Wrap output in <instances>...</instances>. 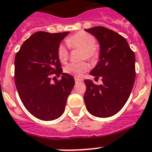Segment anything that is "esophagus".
Wrapping results in <instances>:
<instances>
[{
  "instance_id": "esophagus-1",
  "label": "esophagus",
  "mask_w": 152,
  "mask_h": 152,
  "mask_svg": "<svg viewBox=\"0 0 152 152\" xmlns=\"http://www.w3.org/2000/svg\"><path fill=\"white\" fill-rule=\"evenodd\" d=\"M74 79H75V82L76 83H79V82H81V81H82V80H81V79H80V78H78V77H74Z\"/></svg>"
}]
</instances>
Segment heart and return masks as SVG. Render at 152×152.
<instances>
[{
    "label": "heart",
    "mask_w": 152,
    "mask_h": 152,
    "mask_svg": "<svg viewBox=\"0 0 152 152\" xmlns=\"http://www.w3.org/2000/svg\"><path fill=\"white\" fill-rule=\"evenodd\" d=\"M66 43L71 48H81L83 49L82 58L88 59L92 62L98 60L100 56V51L96 45V39L86 31H78L71 35L66 39ZM57 55L60 62H67L69 58V51L66 45L60 44L57 49ZM89 69V65L85 62H71L65 68L66 73L72 74L76 77H80Z\"/></svg>",
    "instance_id": "obj_1"
}]
</instances>
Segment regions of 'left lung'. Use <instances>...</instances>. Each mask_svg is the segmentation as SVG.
<instances>
[{"label": "left lung", "mask_w": 152, "mask_h": 152, "mask_svg": "<svg viewBox=\"0 0 152 152\" xmlns=\"http://www.w3.org/2000/svg\"><path fill=\"white\" fill-rule=\"evenodd\" d=\"M96 38L100 46V61L90 75L103 83L85 80L84 101L87 110L97 117H109L122 109L135 80V56L123 36L102 26L85 29Z\"/></svg>", "instance_id": "1"}]
</instances>
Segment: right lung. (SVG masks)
<instances>
[{
    "instance_id": "obj_1",
    "label": "right lung",
    "mask_w": 152,
    "mask_h": 152,
    "mask_svg": "<svg viewBox=\"0 0 152 152\" xmlns=\"http://www.w3.org/2000/svg\"><path fill=\"white\" fill-rule=\"evenodd\" d=\"M69 33L38 31L24 42L15 56L18 93L25 108L38 119L52 121L60 117L75 84L71 75L62 72L57 55L60 42ZM52 75H62V79L52 83Z\"/></svg>"
}]
</instances>
